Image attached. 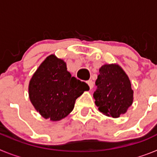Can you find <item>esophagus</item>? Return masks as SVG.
Listing matches in <instances>:
<instances>
[{"mask_svg": "<svg viewBox=\"0 0 157 157\" xmlns=\"http://www.w3.org/2000/svg\"><path fill=\"white\" fill-rule=\"evenodd\" d=\"M86 83L88 84L89 87H90V89H92L93 87H94V82L92 81V80H88V81L86 82Z\"/></svg>", "mask_w": 157, "mask_h": 157, "instance_id": "34e87169", "label": "esophagus"}]
</instances>
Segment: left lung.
Returning a JSON list of instances; mask_svg holds the SVG:
<instances>
[{"instance_id": "8db88e82", "label": "left lung", "mask_w": 157, "mask_h": 157, "mask_svg": "<svg viewBox=\"0 0 157 157\" xmlns=\"http://www.w3.org/2000/svg\"><path fill=\"white\" fill-rule=\"evenodd\" d=\"M94 94L98 110L107 116L119 118L125 114L134 101V91L128 75L117 63L104 64L96 80Z\"/></svg>"}]
</instances>
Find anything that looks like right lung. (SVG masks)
Returning <instances> with one entry per match:
<instances>
[{
  "mask_svg": "<svg viewBox=\"0 0 157 157\" xmlns=\"http://www.w3.org/2000/svg\"><path fill=\"white\" fill-rule=\"evenodd\" d=\"M89 90L86 83L72 77L63 59L51 54L30 78L28 94L36 111L55 122L70 114L76 99Z\"/></svg>",
  "mask_w": 157,
  "mask_h": 157,
  "instance_id": "add662e5",
  "label": "right lung"
}]
</instances>
